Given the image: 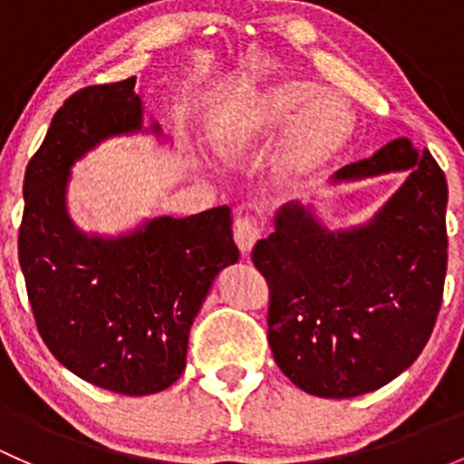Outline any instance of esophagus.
I'll return each instance as SVG.
<instances>
[{
    "label": "esophagus",
    "mask_w": 464,
    "mask_h": 464,
    "mask_svg": "<svg viewBox=\"0 0 464 464\" xmlns=\"http://www.w3.org/2000/svg\"><path fill=\"white\" fill-rule=\"evenodd\" d=\"M258 238H261V227H258L256 218L252 214L237 212V218H234V241H237L243 256H247L252 252Z\"/></svg>",
    "instance_id": "34e87169"
}]
</instances>
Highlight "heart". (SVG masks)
Returning a JSON list of instances; mask_svg holds the SVG:
<instances>
[{"mask_svg":"<svg viewBox=\"0 0 464 464\" xmlns=\"http://www.w3.org/2000/svg\"><path fill=\"white\" fill-rule=\"evenodd\" d=\"M287 123L272 154L276 186L298 190L310 186L347 148L356 117L341 97L301 77H278L243 92L223 132V148L241 150Z\"/></svg>","mask_w":464,"mask_h":464,"instance_id":"obj_1","label":"heart"}]
</instances>
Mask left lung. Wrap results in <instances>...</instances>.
Segmentation results:
<instances>
[{"label": "left lung", "mask_w": 464, "mask_h": 464, "mask_svg": "<svg viewBox=\"0 0 464 464\" xmlns=\"http://www.w3.org/2000/svg\"><path fill=\"white\" fill-rule=\"evenodd\" d=\"M402 172L370 221L330 230L292 201L252 252L270 285L267 341L296 387L353 398L387 385L420 356L447 274V179L427 150L393 139L341 168L334 186Z\"/></svg>", "instance_id": "left-lung-1"}]
</instances>
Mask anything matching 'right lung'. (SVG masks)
Here are the masks:
<instances>
[{"label": "right lung", "instance_id": "right-lung-1", "mask_svg": "<svg viewBox=\"0 0 464 464\" xmlns=\"http://www.w3.org/2000/svg\"><path fill=\"white\" fill-rule=\"evenodd\" d=\"M134 82L83 88L53 117L24 177L19 266L53 356L92 385L146 396L186 370L194 318L238 247L227 206L157 217L119 237L74 226L66 203L74 163L111 137H161L157 121L143 128Z\"/></svg>", "mask_w": 464, "mask_h": 464}]
</instances>
